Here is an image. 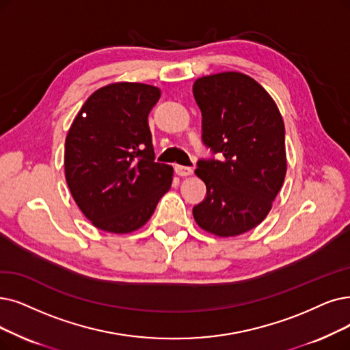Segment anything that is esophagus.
<instances>
[{"mask_svg":"<svg viewBox=\"0 0 350 350\" xmlns=\"http://www.w3.org/2000/svg\"><path fill=\"white\" fill-rule=\"evenodd\" d=\"M175 172L179 176H189L192 174V167L189 166H183V165H176L175 166Z\"/></svg>","mask_w":350,"mask_h":350,"instance_id":"34e87169","label":"esophagus"}]
</instances>
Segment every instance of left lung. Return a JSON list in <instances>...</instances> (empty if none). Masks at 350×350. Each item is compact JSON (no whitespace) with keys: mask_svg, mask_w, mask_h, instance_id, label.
Returning <instances> with one entry per match:
<instances>
[{"mask_svg":"<svg viewBox=\"0 0 350 350\" xmlns=\"http://www.w3.org/2000/svg\"><path fill=\"white\" fill-rule=\"evenodd\" d=\"M202 113V142L218 159H200L206 197L192 214L218 237L257 227L270 213L287 171L284 122L273 97L239 72L204 76L192 86Z\"/></svg>","mask_w":350,"mask_h":350,"instance_id":"1","label":"left lung"}]
</instances>
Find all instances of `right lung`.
Here are the masks:
<instances>
[{"label":"right lung","mask_w":350,"mask_h":350,"mask_svg":"<svg viewBox=\"0 0 350 350\" xmlns=\"http://www.w3.org/2000/svg\"><path fill=\"white\" fill-rule=\"evenodd\" d=\"M159 97L155 86L111 83L90 94L68 129L66 180L96 228L113 234L139 230L171 188L174 170L155 162L148 124Z\"/></svg>","instance_id":"add662e5"}]
</instances>
